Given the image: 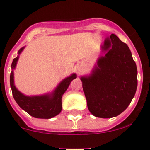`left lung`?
<instances>
[{
    "mask_svg": "<svg viewBox=\"0 0 150 150\" xmlns=\"http://www.w3.org/2000/svg\"><path fill=\"white\" fill-rule=\"evenodd\" d=\"M105 55L88 76L81 77L88 110L95 117L110 118L122 113L137 88V68L129 48L115 34L102 46Z\"/></svg>",
    "mask_w": 150,
    "mask_h": 150,
    "instance_id": "left-lung-1",
    "label": "left lung"
}]
</instances>
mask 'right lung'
I'll return each instance as SVG.
<instances>
[{"mask_svg":"<svg viewBox=\"0 0 150 150\" xmlns=\"http://www.w3.org/2000/svg\"><path fill=\"white\" fill-rule=\"evenodd\" d=\"M24 48H21L18 51L20 54ZM19 59V56L13 59L11 64L12 71L10 75V85L12 94L18 105L25 112L36 118L49 119L55 117L62 111V97L69 87L72 80L76 78V74L73 73L70 76L63 80L57 86L51 93H46L40 96H25L17 90L13 81V69H15Z\"/></svg>","mask_w":150,"mask_h":150,"instance_id":"obj_1","label":"right lung"}]
</instances>
